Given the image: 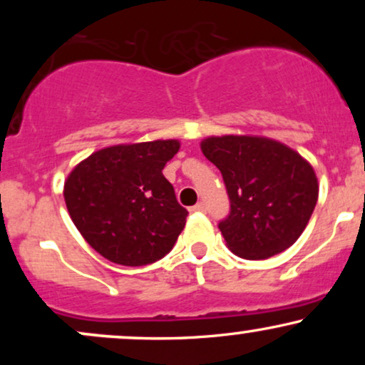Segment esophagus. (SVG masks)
I'll return each mask as SVG.
<instances>
[{"label":"esophagus","instance_id":"1","mask_svg":"<svg viewBox=\"0 0 365 365\" xmlns=\"http://www.w3.org/2000/svg\"><path fill=\"white\" fill-rule=\"evenodd\" d=\"M190 211L192 212H204V211H206V206H204L202 202H197L195 206L190 207Z\"/></svg>","mask_w":365,"mask_h":365}]
</instances>
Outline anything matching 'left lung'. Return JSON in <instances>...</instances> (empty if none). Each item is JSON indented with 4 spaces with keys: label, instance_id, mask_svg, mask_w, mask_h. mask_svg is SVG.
<instances>
[{
    "label": "left lung",
    "instance_id": "left-lung-1",
    "mask_svg": "<svg viewBox=\"0 0 365 365\" xmlns=\"http://www.w3.org/2000/svg\"><path fill=\"white\" fill-rule=\"evenodd\" d=\"M204 156L223 175L230 212L226 245L244 259H267L297 242L317 202V178L299 153L266 137H209Z\"/></svg>",
    "mask_w": 365,
    "mask_h": 365
}]
</instances>
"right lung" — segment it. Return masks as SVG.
Returning <instances> with one entry per match:
<instances>
[{"mask_svg":"<svg viewBox=\"0 0 365 365\" xmlns=\"http://www.w3.org/2000/svg\"><path fill=\"white\" fill-rule=\"evenodd\" d=\"M178 149V140L113 145L75 166L63 195L96 252L121 266H145L173 249L188 211L163 168Z\"/></svg>","mask_w":365,"mask_h":365,"instance_id":"right-lung-1","label":"right lung"}]
</instances>
